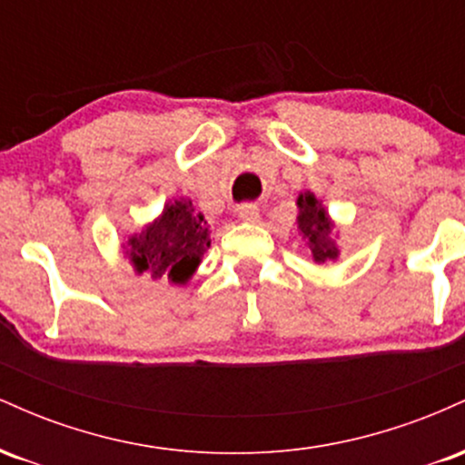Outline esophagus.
Here are the masks:
<instances>
[{
  "label": "esophagus",
  "mask_w": 465,
  "mask_h": 465,
  "mask_svg": "<svg viewBox=\"0 0 465 465\" xmlns=\"http://www.w3.org/2000/svg\"><path fill=\"white\" fill-rule=\"evenodd\" d=\"M236 214L240 221H244V223H258L260 221V207L253 205V203H242V205L236 207Z\"/></svg>",
  "instance_id": "esophagus-1"
}]
</instances>
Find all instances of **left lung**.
Here are the masks:
<instances>
[{"label": "left lung", "mask_w": 465, "mask_h": 465, "mask_svg": "<svg viewBox=\"0 0 465 465\" xmlns=\"http://www.w3.org/2000/svg\"><path fill=\"white\" fill-rule=\"evenodd\" d=\"M300 207V216H297V227H300L302 236L308 240V247L312 251L314 262L323 264L330 260H336L339 249H336L332 240V221H330L325 207L314 199L312 192H303L297 199Z\"/></svg>", "instance_id": "obj_1"}]
</instances>
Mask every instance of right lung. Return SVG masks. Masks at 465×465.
<instances>
[{
    "label": "right lung",
    "instance_id": "1",
    "mask_svg": "<svg viewBox=\"0 0 465 465\" xmlns=\"http://www.w3.org/2000/svg\"><path fill=\"white\" fill-rule=\"evenodd\" d=\"M129 258L137 273L151 280L168 277L185 284L194 275L203 253L210 247V229L203 214H196L190 199L168 203L162 216L140 236L129 238Z\"/></svg>",
    "mask_w": 465,
    "mask_h": 465
}]
</instances>
